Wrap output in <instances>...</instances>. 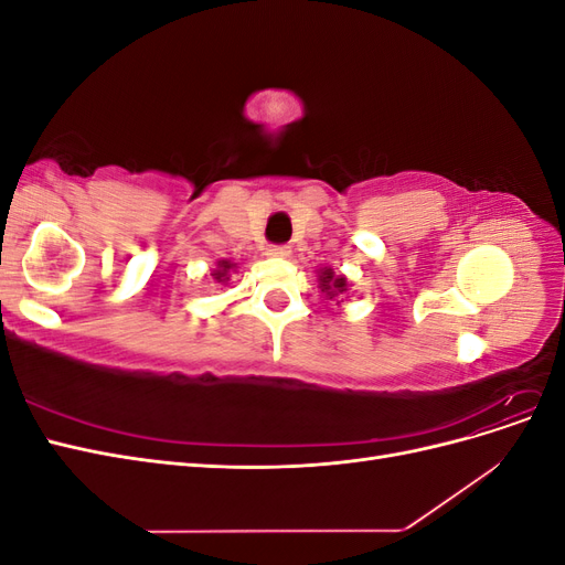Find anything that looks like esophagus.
Instances as JSON below:
<instances>
[{"label": "esophagus", "instance_id": "esophagus-1", "mask_svg": "<svg viewBox=\"0 0 565 565\" xmlns=\"http://www.w3.org/2000/svg\"><path fill=\"white\" fill-rule=\"evenodd\" d=\"M289 254L292 252H289V247H285V245H273L266 249V256H273V259H287Z\"/></svg>", "mask_w": 565, "mask_h": 565}]
</instances>
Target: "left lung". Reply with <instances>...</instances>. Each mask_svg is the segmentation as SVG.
Instances as JSON below:
<instances>
[{
  "mask_svg": "<svg viewBox=\"0 0 565 565\" xmlns=\"http://www.w3.org/2000/svg\"><path fill=\"white\" fill-rule=\"evenodd\" d=\"M318 289H320V295L324 299L332 301L337 297L349 295L351 282H349L347 276H341V273H334V268L324 266V268H318Z\"/></svg>",
  "mask_w": 565,
  "mask_h": 565,
  "instance_id": "1",
  "label": "left lung"
}]
</instances>
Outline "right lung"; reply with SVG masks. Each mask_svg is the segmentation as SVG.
Wrapping results in <instances>:
<instances>
[{
  "label": "right lung",
  "mask_w": 565,
  "mask_h": 565,
  "mask_svg": "<svg viewBox=\"0 0 565 565\" xmlns=\"http://www.w3.org/2000/svg\"><path fill=\"white\" fill-rule=\"evenodd\" d=\"M235 268H237L235 262H231V259H218V262H216V268H214V273H212V278H214L218 285H228L231 273H233Z\"/></svg>",
  "instance_id": "right-lung-1"
}]
</instances>
